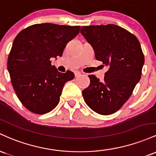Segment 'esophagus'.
<instances>
[{
    "instance_id": "34e87169",
    "label": "esophagus",
    "mask_w": 156,
    "mask_h": 156,
    "mask_svg": "<svg viewBox=\"0 0 156 156\" xmlns=\"http://www.w3.org/2000/svg\"><path fill=\"white\" fill-rule=\"evenodd\" d=\"M74 74L76 77H78V76H80L81 75V72H80V71H75Z\"/></svg>"
}]
</instances>
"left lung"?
Listing matches in <instances>:
<instances>
[{
  "label": "left lung",
  "instance_id": "obj_1",
  "mask_svg": "<svg viewBox=\"0 0 156 156\" xmlns=\"http://www.w3.org/2000/svg\"><path fill=\"white\" fill-rule=\"evenodd\" d=\"M91 45L97 60L109 67L100 81L88 75L89 86L83 90L87 106L101 115L120 109L141 79L144 57L134 34L114 24L83 26L80 30Z\"/></svg>",
  "mask_w": 156,
  "mask_h": 156
}]
</instances>
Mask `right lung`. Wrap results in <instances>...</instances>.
I'll return each instance as SVG.
<instances>
[{"instance_id":"add662e5","label":"right lung","mask_w":156,"mask_h":156,"mask_svg":"<svg viewBox=\"0 0 156 156\" xmlns=\"http://www.w3.org/2000/svg\"><path fill=\"white\" fill-rule=\"evenodd\" d=\"M80 28L34 24L23 29L15 38L7 69L14 90L26 109L44 114L57 105L64 85L74 78V73L59 72L50 59L62 56Z\"/></svg>"}]
</instances>
